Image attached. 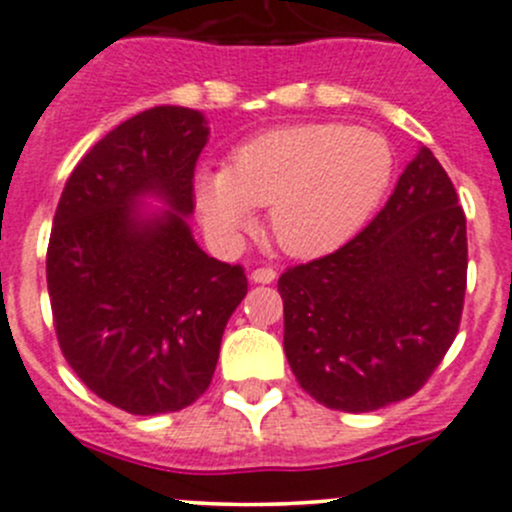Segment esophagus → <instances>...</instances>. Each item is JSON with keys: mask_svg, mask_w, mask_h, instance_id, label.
Masks as SVG:
<instances>
[{"mask_svg": "<svg viewBox=\"0 0 512 512\" xmlns=\"http://www.w3.org/2000/svg\"><path fill=\"white\" fill-rule=\"evenodd\" d=\"M277 272L272 270V267H257V270L250 272V280L255 282V285H270V282H275Z\"/></svg>", "mask_w": 512, "mask_h": 512, "instance_id": "esophagus-1", "label": "esophagus"}]
</instances>
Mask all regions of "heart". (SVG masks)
<instances>
[{"label":"heart","instance_id":"obj_1","mask_svg":"<svg viewBox=\"0 0 512 512\" xmlns=\"http://www.w3.org/2000/svg\"><path fill=\"white\" fill-rule=\"evenodd\" d=\"M393 147L380 132L340 122L277 127L232 152L230 167L195 177L207 235L232 247L267 207L270 232L290 255L312 257L350 240L393 180Z\"/></svg>","mask_w":512,"mask_h":512}]
</instances>
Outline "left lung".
Wrapping results in <instances>:
<instances>
[{"label":"left lung","mask_w":512,"mask_h":512,"mask_svg":"<svg viewBox=\"0 0 512 512\" xmlns=\"http://www.w3.org/2000/svg\"><path fill=\"white\" fill-rule=\"evenodd\" d=\"M465 280L463 207L443 165L420 147L355 240L277 282L300 388L342 413L415 395L458 335Z\"/></svg>","instance_id":"1"}]
</instances>
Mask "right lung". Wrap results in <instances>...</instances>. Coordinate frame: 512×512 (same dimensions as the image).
<instances>
[{
  "mask_svg": "<svg viewBox=\"0 0 512 512\" xmlns=\"http://www.w3.org/2000/svg\"><path fill=\"white\" fill-rule=\"evenodd\" d=\"M207 137L197 109H145L79 160L54 212L47 287L59 347L97 398L132 415L177 413L210 388L247 295L242 267L207 255L187 225Z\"/></svg>",
  "mask_w": 512,
  "mask_h": 512,
  "instance_id": "1",
  "label": "right lung"
}]
</instances>
